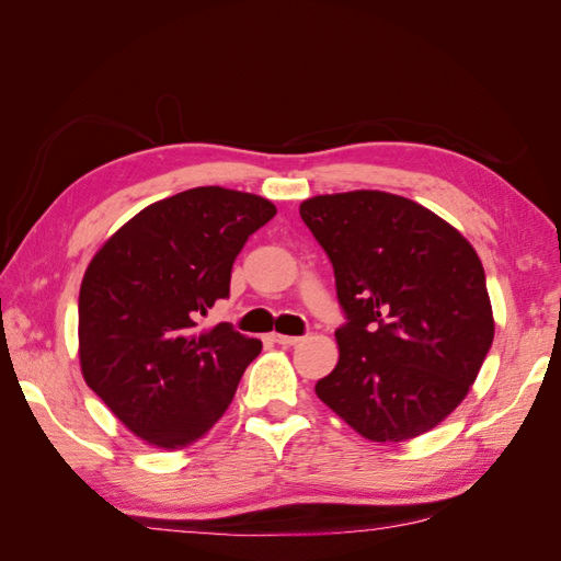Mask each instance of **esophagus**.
Listing matches in <instances>:
<instances>
[{"instance_id": "esophagus-1", "label": "esophagus", "mask_w": 561, "mask_h": 561, "mask_svg": "<svg viewBox=\"0 0 561 561\" xmlns=\"http://www.w3.org/2000/svg\"><path fill=\"white\" fill-rule=\"evenodd\" d=\"M274 342L280 346H297L301 342V336H290V334H274Z\"/></svg>"}]
</instances>
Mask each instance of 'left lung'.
<instances>
[{
	"label": "left lung",
	"instance_id": "left-lung-1",
	"mask_svg": "<svg viewBox=\"0 0 561 561\" xmlns=\"http://www.w3.org/2000/svg\"><path fill=\"white\" fill-rule=\"evenodd\" d=\"M304 225L334 266L348 318L316 396L371 443H404L468 396L494 342L474 248L419 203L358 190L307 198Z\"/></svg>",
	"mask_w": 561,
	"mask_h": 561
}]
</instances>
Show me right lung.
<instances>
[{
    "label": "right lung",
    "mask_w": 561,
    "mask_h": 561,
    "mask_svg": "<svg viewBox=\"0 0 561 561\" xmlns=\"http://www.w3.org/2000/svg\"><path fill=\"white\" fill-rule=\"evenodd\" d=\"M274 215L262 196L196 186L151 203L93 254L79 290L81 375L145 445H194L260 355V339L196 320L229 297L233 260Z\"/></svg>",
    "instance_id": "add662e5"
}]
</instances>
